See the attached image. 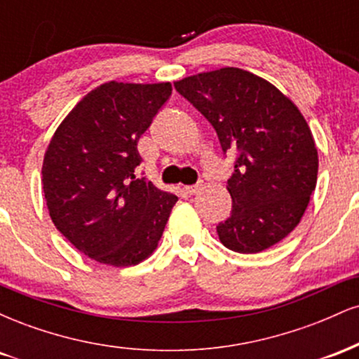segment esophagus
<instances>
[{
  "mask_svg": "<svg viewBox=\"0 0 359 359\" xmlns=\"http://www.w3.org/2000/svg\"><path fill=\"white\" fill-rule=\"evenodd\" d=\"M182 191L187 194V196H194V194H199L203 191V184H196V185H184Z\"/></svg>",
  "mask_w": 359,
  "mask_h": 359,
  "instance_id": "esophagus-1",
  "label": "esophagus"
}]
</instances>
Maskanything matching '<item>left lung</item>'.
<instances>
[{
	"label": "left lung",
	"instance_id": "8db88e82",
	"mask_svg": "<svg viewBox=\"0 0 359 359\" xmlns=\"http://www.w3.org/2000/svg\"><path fill=\"white\" fill-rule=\"evenodd\" d=\"M238 151L228 179L233 211L217 224L226 248L258 253L294 231L316 189L319 156L312 131L283 93L248 71L222 67L174 82Z\"/></svg>",
	"mask_w": 359,
	"mask_h": 359
}]
</instances>
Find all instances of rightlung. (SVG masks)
<instances>
[{
	"mask_svg": "<svg viewBox=\"0 0 359 359\" xmlns=\"http://www.w3.org/2000/svg\"><path fill=\"white\" fill-rule=\"evenodd\" d=\"M170 94V82H104L53 133L42 165L47 209L86 257L131 266L158 246L179 197L137 179L135 168L138 140Z\"/></svg>",
	"mask_w": 359,
	"mask_h": 359,
	"instance_id": "1",
	"label": "right lung"
}]
</instances>
